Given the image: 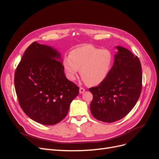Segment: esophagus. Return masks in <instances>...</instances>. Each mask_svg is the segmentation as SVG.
Masks as SVG:
<instances>
[{
	"mask_svg": "<svg viewBox=\"0 0 159 159\" xmlns=\"http://www.w3.org/2000/svg\"><path fill=\"white\" fill-rule=\"evenodd\" d=\"M85 91V89H84V88H80V94L83 93Z\"/></svg>",
	"mask_w": 159,
	"mask_h": 159,
	"instance_id": "1",
	"label": "esophagus"
}]
</instances>
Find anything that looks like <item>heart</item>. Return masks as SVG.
Segmentation results:
<instances>
[{
  "label": "heart",
  "mask_w": 159,
  "mask_h": 159,
  "mask_svg": "<svg viewBox=\"0 0 159 159\" xmlns=\"http://www.w3.org/2000/svg\"><path fill=\"white\" fill-rule=\"evenodd\" d=\"M112 52L92 45H84L72 50L64 57L62 65L69 80L74 81L79 72L85 83L91 86L102 84L107 78L113 64Z\"/></svg>",
  "instance_id": "heart-1"
}]
</instances>
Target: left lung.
I'll list each match as a JSON object with an SVG mask.
<instances>
[{"label": "left lung", "mask_w": 159, "mask_h": 159, "mask_svg": "<svg viewBox=\"0 0 159 159\" xmlns=\"http://www.w3.org/2000/svg\"><path fill=\"white\" fill-rule=\"evenodd\" d=\"M114 63L107 78L89 88L93 94L91 113L99 121L113 123L131 111L140 97L142 68L137 56L121 46H116Z\"/></svg>", "instance_id": "8db88e82"}]
</instances>
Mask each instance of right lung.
I'll return each mask as SVG.
<instances>
[{"label":"right lung","mask_w":159,"mask_h":159,"mask_svg":"<svg viewBox=\"0 0 159 159\" xmlns=\"http://www.w3.org/2000/svg\"><path fill=\"white\" fill-rule=\"evenodd\" d=\"M61 54L36 42L27 48L14 75L16 93L23 111L42 125H52L68 114L79 88L66 78Z\"/></svg>","instance_id":"right-lung-1"}]
</instances>
